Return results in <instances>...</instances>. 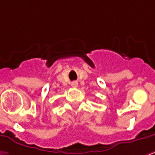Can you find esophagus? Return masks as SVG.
Wrapping results in <instances>:
<instances>
[{
    "label": "esophagus",
    "instance_id": "obj_1",
    "mask_svg": "<svg viewBox=\"0 0 155 155\" xmlns=\"http://www.w3.org/2000/svg\"><path fill=\"white\" fill-rule=\"evenodd\" d=\"M71 86L73 87H77L78 82L77 81H73V82L71 83Z\"/></svg>",
    "mask_w": 155,
    "mask_h": 155
}]
</instances>
